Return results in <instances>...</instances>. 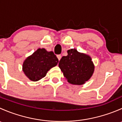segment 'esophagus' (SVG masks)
Segmentation results:
<instances>
[{
  "instance_id": "1",
  "label": "esophagus",
  "mask_w": 122,
  "mask_h": 122,
  "mask_svg": "<svg viewBox=\"0 0 122 122\" xmlns=\"http://www.w3.org/2000/svg\"><path fill=\"white\" fill-rule=\"evenodd\" d=\"M57 58H58V60L59 61H60V60H61V55H57Z\"/></svg>"
}]
</instances>
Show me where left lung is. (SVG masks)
Wrapping results in <instances>:
<instances>
[{
  "label": "left lung",
  "instance_id": "1",
  "mask_svg": "<svg viewBox=\"0 0 122 122\" xmlns=\"http://www.w3.org/2000/svg\"><path fill=\"white\" fill-rule=\"evenodd\" d=\"M68 55L61 58L58 66L69 83L82 85L93 76L94 65L88 55L81 53L76 49L67 51Z\"/></svg>",
  "mask_w": 122,
  "mask_h": 122
}]
</instances>
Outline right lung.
<instances>
[{
  "instance_id": "obj_1",
  "label": "right lung",
  "mask_w": 122,
  "mask_h": 122,
  "mask_svg": "<svg viewBox=\"0 0 122 122\" xmlns=\"http://www.w3.org/2000/svg\"><path fill=\"white\" fill-rule=\"evenodd\" d=\"M58 59L52 51L39 48L25 59L22 70L32 81H37L45 77L48 71L58 64Z\"/></svg>"
}]
</instances>
